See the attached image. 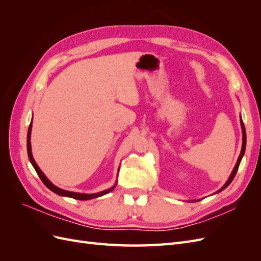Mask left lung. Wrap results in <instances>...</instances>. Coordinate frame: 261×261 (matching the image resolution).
Wrapping results in <instances>:
<instances>
[{
    "mask_svg": "<svg viewBox=\"0 0 261 261\" xmlns=\"http://www.w3.org/2000/svg\"><path fill=\"white\" fill-rule=\"evenodd\" d=\"M240 122H241L242 134H243V144H242V150H241V153H240V156H239V159H238V162H236L235 167H234V169H233V171H232V173H231V175L228 176V179L225 181V184H224L222 187H221L217 193L222 192L223 189H225L228 185H230V184L232 183V180H233L234 176L236 175V173H238V170H239V167H240V163H241V161H242V158H243V155H244V153H245V149H246V130H245V126H244V123H243L242 117H241ZM217 193H216V194H217ZM192 201H198V200H192Z\"/></svg>",
    "mask_w": 261,
    "mask_h": 261,
    "instance_id": "8db88e82",
    "label": "left lung"
}]
</instances>
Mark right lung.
<instances>
[{"mask_svg":"<svg viewBox=\"0 0 261 261\" xmlns=\"http://www.w3.org/2000/svg\"><path fill=\"white\" fill-rule=\"evenodd\" d=\"M31 128H33V120H31L30 122V125H29V128H28V134H27V152H28V158H29V161L30 163L33 164V167L35 168L37 174L39 175V177L41 178V180L43 181V184L48 187L50 191H52L53 193L58 194L60 196H64V197H69V198H74V199H78V200H89V199H93V198H98V197H101L103 196L110 192H112L113 189L115 188L116 184H117V178H116V181L115 184L110 187L108 189H105V191L102 192H99V193H94V194H83V193H75V192H69V191H65V189H62L58 186H55L54 184H52L51 181L49 180V178L46 177L44 175V173L40 170V168L38 167V164L36 163L34 156H33V152H31V143H30V137H31ZM118 170H120V168H118ZM118 173V171H117Z\"/></svg>","mask_w":261,"mask_h":261,"instance_id":"right-lung-1","label":"right lung"}]
</instances>
